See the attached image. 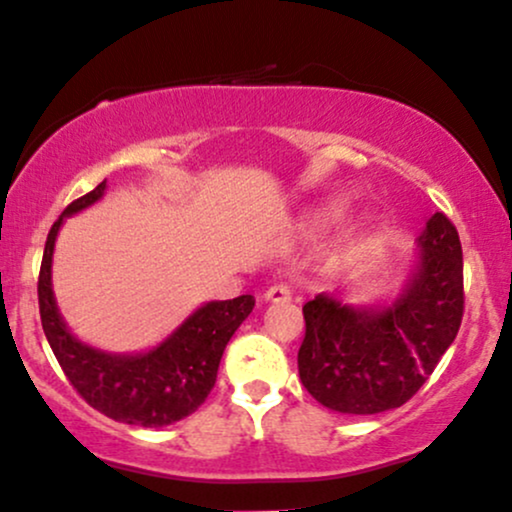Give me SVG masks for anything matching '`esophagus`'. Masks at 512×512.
<instances>
[{
    "label": "esophagus",
    "mask_w": 512,
    "mask_h": 512,
    "mask_svg": "<svg viewBox=\"0 0 512 512\" xmlns=\"http://www.w3.org/2000/svg\"><path fill=\"white\" fill-rule=\"evenodd\" d=\"M291 298H293L291 283H283V281L269 286L267 293H264V300H267V303H288Z\"/></svg>",
    "instance_id": "34e87169"
}]
</instances>
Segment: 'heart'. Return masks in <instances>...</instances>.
I'll return each mask as SVG.
<instances>
[{
	"label": "heart",
	"mask_w": 512,
	"mask_h": 512,
	"mask_svg": "<svg viewBox=\"0 0 512 512\" xmlns=\"http://www.w3.org/2000/svg\"><path fill=\"white\" fill-rule=\"evenodd\" d=\"M341 217H343V205H331V207H326L322 214H319L317 226H319V229H326V226L336 224V221L341 219ZM369 229H372L369 219H362L360 224L355 226L353 236H350V248H357V245L365 243V238L369 236Z\"/></svg>",
	"instance_id": "1"
}]
</instances>
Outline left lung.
Listing matches in <instances>:
<instances>
[{
    "mask_svg": "<svg viewBox=\"0 0 512 512\" xmlns=\"http://www.w3.org/2000/svg\"><path fill=\"white\" fill-rule=\"evenodd\" d=\"M420 260L389 307H353L319 293L303 305L300 381L324 408L377 415L422 389L463 322V248L451 219L424 226Z\"/></svg>",
    "mask_w": 512,
    "mask_h": 512,
    "instance_id": "obj_1",
    "label": "left lung"
}]
</instances>
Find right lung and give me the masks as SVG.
I'll use <instances>...</instances> for the list:
<instances>
[{
  "instance_id": "add662e5",
  "label": "right lung",
  "mask_w": 512,
  "mask_h": 512,
  "mask_svg": "<svg viewBox=\"0 0 512 512\" xmlns=\"http://www.w3.org/2000/svg\"><path fill=\"white\" fill-rule=\"evenodd\" d=\"M102 181L88 195L73 200L49 229L40 264L38 303L42 329L66 379L85 403L123 424L166 427L205 403L217 381L226 343L255 307L252 295L214 300L190 315L157 348L138 355H112L85 346L66 329L52 293L54 240L66 217L95 205L104 195Z\"/></svg>"
}]
</instances>
